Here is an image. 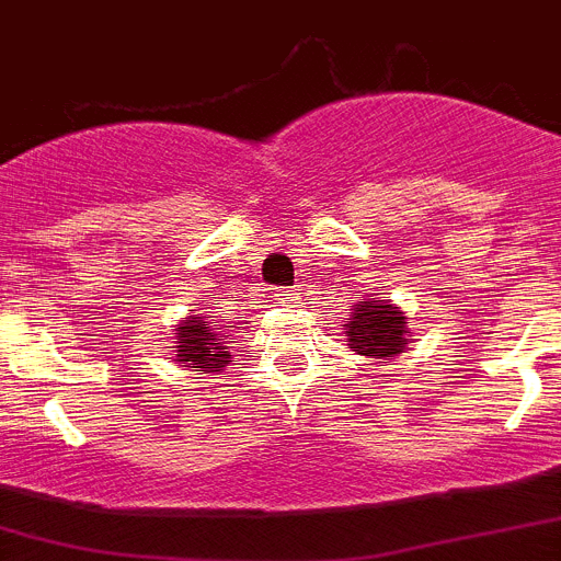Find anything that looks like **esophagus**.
<instances>
[{"mask_svg":"<svg viewBox=\"0 0 561 561\" xmlns=\"http://www.w3.org/2000/svg\"><path fill=\"white\" fill-rule=\"evenodd\" d=\"M275 300L277 302H291V300H297V291L295 289H277Z\"/></svg>","mask_w":561,"mask_h":561,"instance_id":"34e87169","label":"esophagus"}]
</instances>
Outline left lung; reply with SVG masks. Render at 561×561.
I'll return each mask as SVG.
<instances>
[{
    "label": "left lung",
    "mask_w": 561,
    "mask_h": 561,
    "mask_svg": "<svg viewBox=\"0 0 561 561\" xmlns=\"http://www.w3.org/2000/svg\"><path fill=\"white\" fill-rule=\"evenodd\" d=\"M405 320L409 317L398 306L378 300V297H367L351 308V322L344 325V333H347V342L358 356L387 362V358H394L409 347L411 331Z\"/></svg>",
    "instance_id": "8db88e82"
}]
</instances>
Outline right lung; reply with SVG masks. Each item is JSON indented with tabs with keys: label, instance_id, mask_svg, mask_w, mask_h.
<instances>
[{
	"label": "right lung",
	"instance_id": "right-lung-1",
	"mask_svg": "<svg viewBox=\"0 0 561 561\" xmlns=\"http://www.w3.org/2000/svg\"><path fill=\"white\" fill-rule=\"evenodd\" d=\"M178 342H174V362L183 367H194V373H219L228 367V342H225L222 328H217L208 317L192 314L186 320H180Z\"/></svg>",
	"mask_w": 561,
	"mask_h": 561
}]
</instances>
